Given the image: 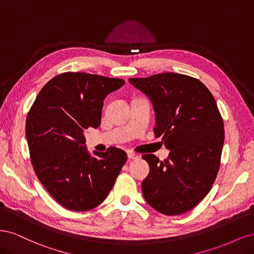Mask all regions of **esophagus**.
Wrapping results in <instances>:
<instances>
[{
  "label": "esophagus",
  "instance_id": "34e87169",
  "mask_svg": "<svg viewBox=\"0 0 254 254\" xmlns=\"http://www.w3.org/2000/svg\"><path fill=\"white\" fill-rule=\"evenodd\" d=\"M127 155H128V158H129L130 160H133V159H137V158H139V155H136V153L133 152V151H128Z\"/></svg>",
  "mask_w": 254,
  "mask_h": 254
}]
</instances>
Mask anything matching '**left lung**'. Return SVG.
Here are the masks:
<instances>
[{"mask_svg":"<svg viewBox=\"0 0 254 254\" xmlns=\"http://www.w3.org/2000/svg\"><path fill=\"white\" fill-rule=\"evenodd\" d=\"M129 82L151 99L155 135L171 150L165 161L142 156L150 166L143 196L164 215L186 213L207 195L219 171L225 129L217 104L200 80L188 75L161 73Z\"/></svg>","mask_w":254,"mask_h":254,"instance_id":"8db88e82","label":"left lung"}]
</instances>
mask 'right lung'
<instances>
[{"label": "right lung", "mask_w": 254, "mask_h": 254, "mask_svg": "<svg viewBox=\"0 0 254 254\" xmlns=\"http://www.w3.org/2000/svg\"><path fill=\"white\" fill-rule=\"evenodd\" d=\"M124 79L65 72L41 89L27 113L25 134L34 171L50 195L72 211L101 204L127 161L117 147L91 157L83 132L101 125L103 101Z\"/></svg>", "instance_id": "right-lung-1"}]
</instances>
